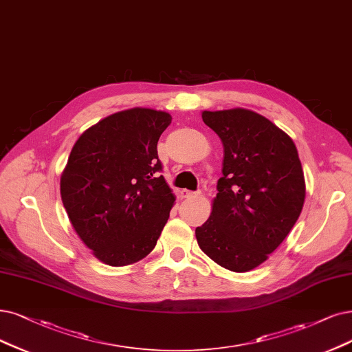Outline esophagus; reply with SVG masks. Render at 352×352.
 <instances>
[{"instance_id": "34e87169", "label": "esophagus", "mask_w": 352, "mask_h": 352, "mask_svg": "<svg viewBox=\"0 0 352 352\" xmlns=\"http://www.w3.org/2000/svg\"><path fill=\"white\" fill-rule=\"evenodd\" d=\"M179 194H181V197H183V199H191V197L199 196V192H194V191H190V190H181Z\"/></svg>"}]
</instances>
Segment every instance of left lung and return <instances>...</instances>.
I'll return each instance as SVG.
<instances>
[{
	"label": "left lung",
	"mask_w": 352,
	"mask_h": 352,
	"mask_svg": "<svg viewBox=\"0 0 352 352\" xmlns=\"http://www.w3.org/2000/svg\"><path fill=\"white\" fill-rule=\"evenodd\" d=\"M201 119L223 143V177L196 238L220 267L251 271L267 261L300 216L303 168L292 138L261 114L236 107L204 110Z\"/></svg>",
	"instance_id": "1"
}]
</instances>
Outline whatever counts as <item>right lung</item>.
Listing matches in <instances>:
<instances>
[{"label": "right lung", "instance_id": "right-lung-1", "mask_svg": "<svg viewBox=\"0 0 352 352\" xmlns=\"http://www.w3.org/2000/svg\"><path fill=\"white\" fill-rule=\"evenodd\" d=\"M173 117L133 107L78 138L60 175V199L76 235L98 261L132 265L155 248L175 203L156 145Z\"/></svg>", "mask_w": 352, "mask_h": 352}]
</instances>
